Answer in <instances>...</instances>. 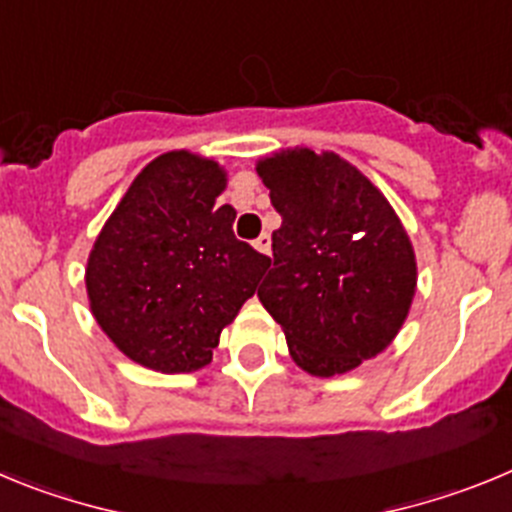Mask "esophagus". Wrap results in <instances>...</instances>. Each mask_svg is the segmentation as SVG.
<instances>
[{"label":"esophagus","instance_id":"34e87169","mask_svg":"<svg viewBox=\"0 0 512 512\" xmlns=\"http://www.w3.org/2000/svg\"><path fill=\"white\" fill-rule=\"evenodd\" d=\"M255 247L262 255H270V234H260V237L255 239Z\"/></svg>","mask_w":512,"mask_h":512}]
</instances>
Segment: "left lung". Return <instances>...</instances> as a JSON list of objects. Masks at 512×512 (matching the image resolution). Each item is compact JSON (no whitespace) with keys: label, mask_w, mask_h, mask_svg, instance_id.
Returning a JSON list of instances; mask_svg holds the SVG:
<instances>
[{"label":"left lung","mask_w":512,"mask_h":512,"mask_svg":"<svg viewBox=\"0 0 512 512\" xmlns=\"http://www.w3.org/2000/svg\"><path fill=\"white\" fill-rule=\"evenodd\" d=\"M283 224L257 296L290 357L342 375L395 339L416 293L411 239L388 199L334 153L296 147L257 165Z\"/></svg>","instance_id":"8db88e82"}]
</instances>
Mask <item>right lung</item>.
I'll return each mask as SVG.
<instances>
[{
    "mask_svg": "<svg viewBox=\"0 0 512 512\" xmlns=\"http://www.w3.org/2000/svg\"><path fill=\"white\" fill-rule=\"evenodd\" d=\"M227 186L214 160L186 150L165 153L142 170L109 216L86 267L91 311L137 365L193 372L211 362L270 265V257L234 237Z\"/></svg>",
    "mask_w": 512,
    "mask_h": 512,
    "instance_id": "add662e5",
    "label": "right lung"
}]
</instances>
